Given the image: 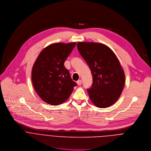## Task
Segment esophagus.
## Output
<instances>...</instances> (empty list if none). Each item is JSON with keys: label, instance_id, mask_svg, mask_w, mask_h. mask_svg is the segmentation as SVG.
<instances>
[{"label": "esophagus", "instance_id": "34e87169", "mask_svg": "<svg viewBox=\"0 0 151 151\" xmlns=\"http://www.w3.org/2000/svg\"><path fill=\"white\" fill-rule=\"evenodd\" d=\"M77 83L78 84V85H81L82 83V80H79L77 81Z\"/></svg>", "mask_w": 151, "mask_h": 151}]
</instances>
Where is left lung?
<instances>
[{"label":"left lung","mask_w":151,"mask_h":151,"mask_svg":"<svg viewBox=\"0 0 151 151\" xmlns=\"http://www.w3.org/2000/svg\"><path fill=\"white\" fill-rule=\"evenodd\" d=\"M77 49L88 64L93 83L87 89L89 98L97 107L107 108L119 98L125 74L117 57L107 46L94 42H78Z\"/></svg>","instance_id":"1"}]
</instances>
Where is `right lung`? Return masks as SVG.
<instances>
[{
    "mask_svg": "<svg viewBox=\"0 0 151 151\" xmlns=\"http://www.w3.org/2000/svg\"><path fill=\"white\" fill-rule=\"evenodd\" d=\"M76 45L73 42L49 45L40 53L33 65L34 88L40 98L50 105H58L66 101L77 85L64 65Z\"/></svg>",
    "mask_w": 151,
    "mask_h": 151,
    "instance_id": "1",
    "label": "right lung"
}]
</instances>
